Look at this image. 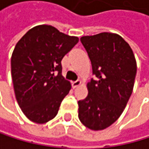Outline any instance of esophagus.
I'll list each match as a JSON object with an SVG mask.
<instances>
[{"label": "esophagus", "instance_id": "esophagus-1", "mask_svg": "<svg viewBox=\"0 0 149 149\" xmlns=\"http://www.w3.org/2000/svg\"><path fill=\"white\" fill-rule=\"evenodd\" d=\"M81 84V82L79 81V80H76V81H73L72 83H71V86H72V88H76L77 87H79V86Z\"/></svg>", "mask_w": 149, "mask_h": 149}]
</instances>
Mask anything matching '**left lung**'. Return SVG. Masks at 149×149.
<instances>
[{"label":"left lung","mask_w":149,"mask_h":149,"mask_svg":"<svg viewBox=\"0 0 149 149\" xmlns=\"http://www.w3.org/2000/svg\"><path fill=\"white\" fill-rule=\"evenodd\" d=\"M80 41L88 54L93 74L88 95L79 104V118L90 130H101L121 116L133 90L137 73L134 54L117 34L86 36Z\"/></svg>","instance_id":"8db88e82"}]
</instances>
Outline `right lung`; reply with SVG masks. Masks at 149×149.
Masks as SVG:
<instances>
[{"instance_id": "right-lung-1", "label": "right lung", "mask_w": 149, "mask_h": 149, "mask_svg": "<svg viewBox=\"0 0 149 149\" xmlns=\"http://www.w3.org/2000/svg\"><path fill=\"white\" fill-rule=\"evenodd\" d=\"M79 42L48 25L28 30L17 43L11 56L16 99L24 114L45 123L58 113L71 86L61 75V60Z\"/></svg>"}]
</instances>
